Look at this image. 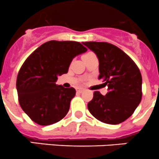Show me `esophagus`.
<instances>
[{"label": "esophagus", "mask_w": 159, "mask_h": 159, "mask_svg": "<svg viewBox=\"0 0 159 159\" xmlns=\"http://www.w3.org/2000/svg\"><path fill=\"white\" fill-rule=\"evenodd\" d=\"M83 90H84V89H83V88H78V89H76V91H77L78 93H82V92H83Z\"/></svg>", "instance_id": "esophagus-1"}]
</instances>
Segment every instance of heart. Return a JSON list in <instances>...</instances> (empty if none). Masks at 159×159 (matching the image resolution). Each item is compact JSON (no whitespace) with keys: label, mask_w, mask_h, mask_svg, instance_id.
I'll return each mask as SVG.
<instances>
[{"label":"heart","mask_w":159,"mask_h":159,"mask_svg":"<svg viewBox=\"0 0 159 159\" xmlns=\"http://www.w3.org/2000/svg\"><path fill=\"white\" fill-rule=\"evenodd\" d=\"M92 54H93V53L91 52H86V54L83 55V56H89V55H92Z\"/></svg>","instance_id":"b5f03b06"}]
</instances>
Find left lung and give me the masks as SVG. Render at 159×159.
Returning a JSON list of instances; mask_svg holds the SVG:
<instances>
[{
  "mask_svg": "<svg viewBox=\"0 0 159 159\" xmlns=\"http://www.w3.org/2000/svg\"><path fill=\"white\" fill-rule=\"evenodd\" d=\"M99 59V80L107 86L103 96L99 91L88 103L95 118L109 125H118L131 117L142 97V78L135 62L120 48L107 42H86Z\"/></svg>",
  "mask_w": 159,
  "mask_h": 159,
  "instance_id": "obj_1",
  "label": "left lung"
}]
</instances>
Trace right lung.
<instances>
[{
  "mask_svg": "<svg viewBox=\"0 0 159 159\" xmlns=\"http://www.w3.org/2000/svg\"><path fill=\"white\" fill-rule=\"evenodd\" d=\"M86 51L78 42L52 40L27 58L18 74L16 88L20 106L33 121L45 126L66 115L76 89L56 82L58 76L67 73L73 58Z\"/></svg>",
  "mask_w": 159,
  "mask_h": 159,
  "instance_id": "obj_1",
  "label": "right lung"
}]
</instances>
